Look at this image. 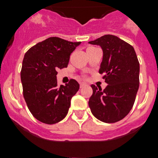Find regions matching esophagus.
Instances as JSON below:
<instances>
[{"instance_id": "obj_1", "label": "esophagus", "mask_w": 158, "mask_h": 158, "mask_svg": "<svg viewBox=\"0 0 158 158\" xmlns=\"http://www.w3.org/2000/svg\"><path fill=\"white\" fill-rule=\"evenodd\" d=\"M79 84H80V88H82V87H86V86H87V84L86 83H80Z\"/></svg>"}]
</instances>
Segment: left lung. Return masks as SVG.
I'll list each match as a JSON object with an SVG mask.
<instances>
[{"label":"left lung","mask_w":158,"mask_h":158,"mask_svg":"<svg viewBox=\"0 0 158 158\" xmlns=\"http://www.w3.org/2000/svg\"><path fill=\"white\" fill-rule=\"evenodd\" d=\"M103 50L99 74L108 86L102 90L92 84L89 99L91 113L104 123H115L129 113L139 88L140 64L134 48L118 37L106 34L89 42Z\"/></svg>","instance_id":"obj_1"}]
</instances>
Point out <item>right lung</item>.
Masks as SVG:
<instances>
[{"mask_svg":"<svg viewBox=\"0 0 158 158\" xmlns=\"http://www.w3.org/2000/svg\"><path fill=\"white\" fill-rule=\"evenodd\" d=\"M80 43L51 37L31 47L24 56L21 71L24 99L32 115L44 124L64 119L71 98L79 91L75 79L59 87L56 75L58 69L67 67L70 55Z\"/></svg>","mask_w":158,"mask_h":158,"instance_id":"right-lung-1","label":"right lung"}]
</instances>
